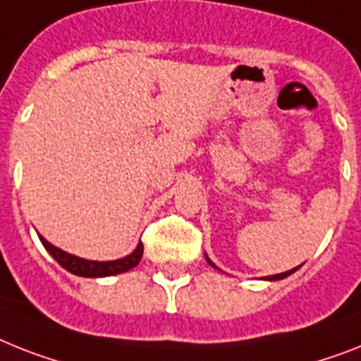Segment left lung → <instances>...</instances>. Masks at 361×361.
<instances>
[{"label": "left lung", "mask_w": 361, "mask_h": 361, "mask_svg": "<svg viewBox=\"0 0 361 361\" xmlns=\"http://www.w3.org/2000/svg\"><path fill=\"white\" fill-rule=\"evenodd\" d=\"M204 258H207V262H208V264H210V266H212V267H216V269H217V266H216V264H214V262L210 260V258H208L207 255H204ZM299 267H300V266H299ZM299 267H293V269L286 271V273H279V275H269V276H264V281H271V282H273V281H282V279H286V276H290L291 273H295V271L299 269Z\"/></svg>", "instance_id": "left-lung-1"}]
</instances>
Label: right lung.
<instances>
[{"label": "right lung", "instance_id": "add662e5", "mask_svg": "<svg viewBox=\"0 0 361 361\" xmlns=\"http://www.w3.org/2000/svg\"><path fill=\"white\" fill-rule=\"evenodd\" d=\"M42 245L46 247V251L55 258L59 264L66 271L73 273L77 276H86V279H99V276H112V275H120V273H125V271L133 269L140 264L142 260V255H144V245L140 241L136 249H134L130 255L123 256L120 260H109V262H97V260H85V258H79L75 255H70V252L62 251L59 247L51 245L49 241L44 236H40Z\"/></svg>", "mask_w": 361, "mask_h": 361}]
</instances>
